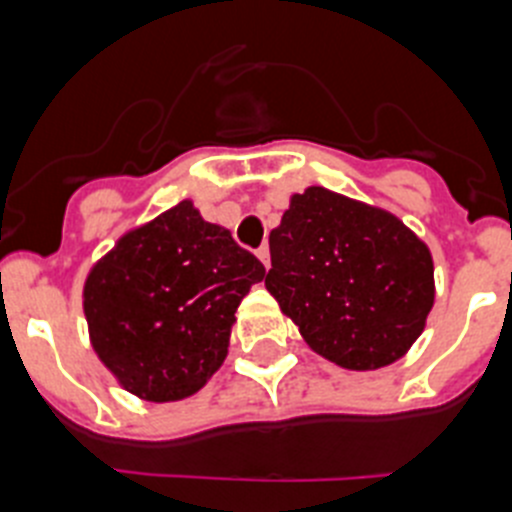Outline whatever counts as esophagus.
Listing matches in <instances>:
<instances>
[{"label": "esophagus", "instance_id": "obj_1", "mask_svg": "<svg viewBox=\"0 0 512 512\" xmlns=\"http://www.w3.org/2000/svg\"><path fill=\"white\" fill-rule=\"evenodd\" d=\"M256 256H259V261L261 264L266 266V269H269V264H271V256H269V246H261L259 251H256Z\"/></svg>", "mask_w": 512, "mask_h": 512}]
</instances>
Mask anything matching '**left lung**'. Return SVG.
Wrapping results in <instances>:
<instances>
[{
	"label": "left lung",
	"instance_id": "1",
	"mask_svg": "<svg viewBox=\"0 0 512 512\" xmlns=\"http://www.w3.org/2000/svg\"><path fill=\"white\" fill-rule=\"evenodd\" d=\"M266 289L323 359L372 372L408 354L436 300L433 256L400 217L325 187L292 194Z\"/></svg>",
	"mask_w": 512,
	"mask_h": 512
}]
</instances>
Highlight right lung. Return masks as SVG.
Returning <instances> with one entry per match:
<instances>
[{"label": "right lung", "mask_w": 512, "mask_h": 512, "mask_svg": "<svg viewBox=\"0 0 512 512\" xmlns=\"http://www.w3.org/2000/svg\"><path fill=\"white\" fill-rule=\"evenodd\" d=\"M264 274L230 230L182 200L128 230L89 271L94 354L140 400H184L223 366L235 310Z\"/></svg>", "instance_id": "right-lung-1"}]
</instances>
